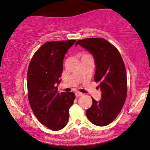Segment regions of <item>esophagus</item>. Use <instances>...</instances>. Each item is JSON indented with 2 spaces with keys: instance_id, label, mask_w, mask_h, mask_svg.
I'll use <instances>...</instances> for the list:
<instances>
[{
  "instance_id": "obj_1",
  "label": "esophagus",
  "mask_w": 150,
  "mask_h": 150,
  "mask_svg": "<svg viewBox=\"0 0 150 150\" xmlns=\"http://www.w3.org/2000/svg\"><path fill=\"white\" fill-rule=\"evenodd\" d=\"M82 95H83V93H80V92H76V93H75V96H76V97L81 96Z\"/></svg>"
}]
</instances>
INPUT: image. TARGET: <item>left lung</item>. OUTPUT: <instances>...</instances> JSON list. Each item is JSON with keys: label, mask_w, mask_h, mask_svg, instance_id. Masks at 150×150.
I'll use <instances>...</instances> for the list:
<instances>
[{"label": "left lung", "mask_w": 150, "mask_h": 150, "mask_svg": "<svg viewBox=\"0 0 150 150\" xmlns=\"http://www.w3.org/2000/svg\"><path fill=\"white\" fill-rule=\"evenodd\" d=\"M92 54L95 61L94 81L99 82L101 99H92L86 114L96 125L110 124L121 112L127 96V74L124 61L115 47L102 38H86L77 41Z\"/></svg>", "instance_id": "obj_1"}]
</instances>
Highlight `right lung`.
Returning a JSON list of instances; mask_svg holds the SVG:
<instances>
[{
  "mask_svg": "<svg viewBox=\"0 0 150 150\" xmlns=\"http://www.w3.org/2000/svg\"><path fill=\"white\" fill-rule=\"evenodd\" d=\"M76 40L49 42L35 52L27 72L28 101L39 122L52 131L67 125L74 93L58 92L63 60Z\"/></svg>",
  "mask_w": 150,
  "mask_h": 150,
  "instance_id": "1",
  "label": "right lung"
}]
</instances>
